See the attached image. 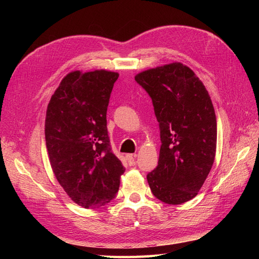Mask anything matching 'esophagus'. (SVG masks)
Masks as SVG:
<instances>
[{
  "label": "esophagus",
  "mask_w": 259,
  "mask_h": 259,
  "mask_svg": "<svg viewBox=\"0 0 259 259\" xmlns=\"http://www.w3.org/2000/svg\"><path fill=\"white\" fill-rule=\"evenodd\" d=\"M136 157H137L136 153H129V155H126V160H128L129 166H134Z\"/></svg>",
  "instance_id": "34e87169"
}]
</instances>
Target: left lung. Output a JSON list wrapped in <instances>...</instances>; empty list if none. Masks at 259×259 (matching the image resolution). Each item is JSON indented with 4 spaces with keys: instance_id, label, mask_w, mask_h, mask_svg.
I'll return each instance as SVG.
<instances>
[{
    "instance_id": "left-lung-1",
    "label": "left lung",
    "mask_w": 259,
    "mask_h": 259,
    "mask_svg": "<svg viewBox=\"0 0 259 259\" xmlns=\"http://www.w3.org/2000/svg\"><path fill=\"white\" fill-rule=\"evenodd\" d=\"M135 80L151 98L160 130L158 166L147 175L151 192L169 205L192 199L214 160L217 121L210 97L194 71L171 63Z\"/></svg>"
}]
</instances>
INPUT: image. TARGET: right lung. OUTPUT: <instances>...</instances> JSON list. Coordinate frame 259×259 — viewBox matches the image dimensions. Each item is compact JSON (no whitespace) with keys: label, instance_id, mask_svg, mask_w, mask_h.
<instances>
[{"label":"right lung","instance_id":"right-lung-1","mask_svg":"<svg viewBox=\"0 0 259 259\" xmlns=\"http://www.w3.org/2000/svg\"><path fill=\"white\" fill-rule=\"evenodd\" d=\"M118 78L106 70L74 71L48 106L46 144L52 170L68 196L84 208L111 201L124 172L107 129L109 99Z\"/></svg>","mask_w":259,"mask_h":259}]
</instances>
